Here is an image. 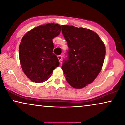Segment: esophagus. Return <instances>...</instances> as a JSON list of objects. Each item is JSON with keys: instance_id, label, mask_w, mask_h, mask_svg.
Wrapping results in <instances>:
<instances>
[{"instance_id": "34e87169", "label": "esophagus", "mask_w": 125, "mask_h": 125, "mask_svg": "<svg viewBox=\"0 0 125 125\" xmlns=\"http://www.w3.org/2000/svg\"><path fill=\"white\" fill-rule=\"evenodd\" d=\"M57 58H58V59H59L60 62H61V59H62V56H61V55H59V56H57Z\"/></svg>"}]
</instances>
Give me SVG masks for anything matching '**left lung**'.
I'll return each mask as SVG.
<instances>
[{"label":"left lung","mask_w":125,"mask_h":125,"mask_svg":"<svg viewBox=\"0 0 125 125\" xmlns=\"http://www.w3.org/2000/svg\"><path fill=\"white\" fill-rule=\"evenodd\" d=\"M69 47L68 59L62 68L66 81L73 88L81 89L91 83L101 71L106 48L97 33L84 28L61 25Z\"/></svg>","instance_id":"left-lung-1"}]
</instances>
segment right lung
I'll return each mask as SVG.
<instances>
[{
  "label": "right lung",
  "instance_id": "add662e5",
  "mask_svg": "<svg viewBox=\"0 0 125 125\" xmlns=\"http://www.w3.org/2000/svg\"><path fill=\"white\" fill-rule=\"evenodd\" d=\"M61 30L58 24H47L32 29L22 38L19 48L20 62L31 81H47L59 66V60L53 53L52 39L59 35Z\"/></svg>",
  "mask_w": 125,
  "mask_h": 125
}]
</instances>
